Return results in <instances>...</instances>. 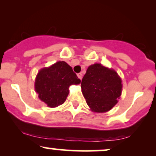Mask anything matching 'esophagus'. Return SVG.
I'll list each match as a JSON object with an SVG mask.
<instances>
[{"mask_svg":"<svg viewBox=\"0 0 156 156\" xmlns=\"http://www.w3.org/2000/svg\"><path fill=\"white\" fill-rule=\"evenodd\" d=\"M77 76H78V78H79V79H80L81 80L82 79V74L81 73H78V75H77Z\"/></svg>","mask_w":156,"mask_h":156,"instance_id":"1","label":"esophagus"}]
</instances>
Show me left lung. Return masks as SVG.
<instances>
[{
  "label": "left lung",
  "mask_w": 156,
  "mask_h": 156,
  "mask_svg": "<svg viewBox=\"0 0 156 156\" xmlns=\"http://www.w3.org/2000/svg\"><path fill=\"white\" fill-rule=\"evenodd\" d=\"M122 89V80L117 72L101 64L89 66L81 81L82 93L94 112L111 110L117 103Z\"/></svg>",
  "instance_id": "1"
}]
</instances>
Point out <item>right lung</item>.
<instances>
[{"instance_id": "1", "label": "right lung", "mask_w": 156, "mask_h": 156, "mask_svg": "<svg viewBox=\"0 0 156 156\" xmlns=\"http://www.w3.org/2000/svg\"><path fill=\"white\" fill-rule=\"evenodd\" d=\"M80 80L65 62H57L49 67L41 69L36 77L35 91L39 99L48 107L63 104L70 85L79 84Z\"/></svg>"}]
</instances>
